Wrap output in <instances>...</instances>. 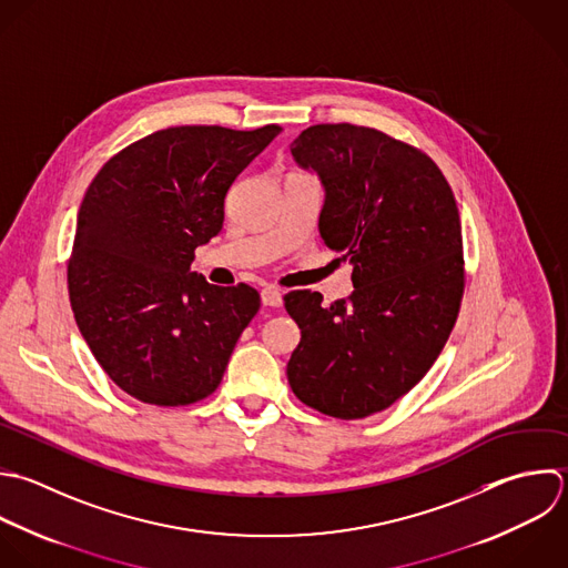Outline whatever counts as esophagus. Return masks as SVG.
<instances>
[{
  "label": "esophagus",
  "mask_w": 568,
  "mask_h": 568,
  "mask_svg": "<svg viewBox=\"0 0 568 568\" xmlns=\"http://www.w3.org/2000/svg\"><path fill=\"white\" fill-rule=\"evenodd\" d=\"M261 303L265 307H281L283 305V294L276 287H265L261 292Z\"/></svg>",
  "instance_id": "obj_1"
}]
</instances>
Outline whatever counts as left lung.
Returning a JSON list of instances; mask_svg holds the SVG:
<instances>
[{
    "label": "left lung",
    "mask_w": 568,
    "mask_h": 568,
    "mask_svg": "<svg viewBox=\"0 0 568 568\" xmlns=\"http://www.w3.org/2000/svg\"><path fill=\"white\" fill-rule=\"evenodd\" d=\"M318 176L321 241L352 265V294L323 305L290 292L301 329L287 363L296 398L356 420L387 409L432 369L463 298V227L449 183L420 150L374 128L321 123L290 143Z\"/></svg>",
    "instance_id": "left-lung-1"
}]
</instances>
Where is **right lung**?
Listing matches in <instances>:
<instances>
[{
  "instance_id": "obj_1",
  "label": "right lung",
  "mask_w": 568,
  "mask_h": 568,
  "mask_svg": "<svg viewBox=\"0 0 568 568\" xmlns=\"http://www.w3.org/2000/svg\"><path fill=\"white\" fill-rule=\"evenodd\" d=\"M278 125H179L114 154L90 183L68 265L77 327L132 398L179 407L210 396L261 307L250 285H210L194 250L223 227L234 179Z\"/></svg>"
}]
</instances>
